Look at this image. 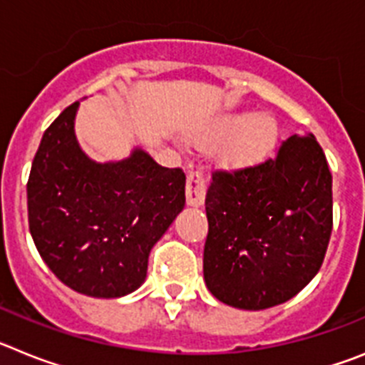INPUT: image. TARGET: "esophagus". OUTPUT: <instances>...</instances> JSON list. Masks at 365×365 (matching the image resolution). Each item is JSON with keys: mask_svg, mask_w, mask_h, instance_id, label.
Returning a JSON list of instances; mask_svg holds the SVG:
<instances>
[{"mask_svg": "<svg viewBox=\"0 0 365 365\" xmlns=\"http://www.w3.org/2000/svg\"><path fill=\"white\" fill-rule=\"evenodd\" d=\"M206 195V180L201 172H190L186 177V201L190 206H201Z\"/></svg>", "mask_w": 365, "mask_h": 365, "instance_id": "1", "label": "esophagus"}]
</instances>
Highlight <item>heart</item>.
<instances>
[{
  "label": "heart",
  "instance_id": "heart-1",
  "mask_svg": "<svg viewBox=\"0 0 365 365\" xmlns=\"http://www.w3.org/2000/svg\"><path fill=\"white\" fill-rule=\"evenodd\" d=\"M278 124L269 115L250 117L247 113L221 115L197 135L199 143H221L222 159L232 166L259 163L278 140Z\"/></svg>",
  "mask_w": 365,
  "mask_h": 365
}]
</instances>
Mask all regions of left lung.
<instances>
[{
    "label": "left lung",
    "instance_id": "8db88e82",
    "mask_svg": "<svg viewBox=\"0 0 365 365\" xmlns=\"http://www.w3.org/2000/svg\"><path fill=\"white\" fill-rule=\"evenodd\" d=\"M205 206L202 272L219 302L274 307L320 270L333 230V175L312 133L294 135L257 166L214 172Z\"/></svg>",
    "mask_w": 365,
    "mask_h": 365
}]
</instances>
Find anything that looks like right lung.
I'll return each instance as SVG.
<instances>
[{"label": "right lung", "mask_w": 365, "mask_h": 365, "mask_svg": "<svg viewBox=\"0 0 365 365\" xmlns=\"http://www.w3.org/2000/svg\"><path fill=\"white\" fill-rule=\"evenodd\" d=\"M78 106L63 109L41 137L27 182L29 230L69 289L120 298L143 285L151 248L185 208L186 175L143 148L117 163L89 159L74 135Z\"/></svg>", "instance_id": "add662e5"}]
</instances>
